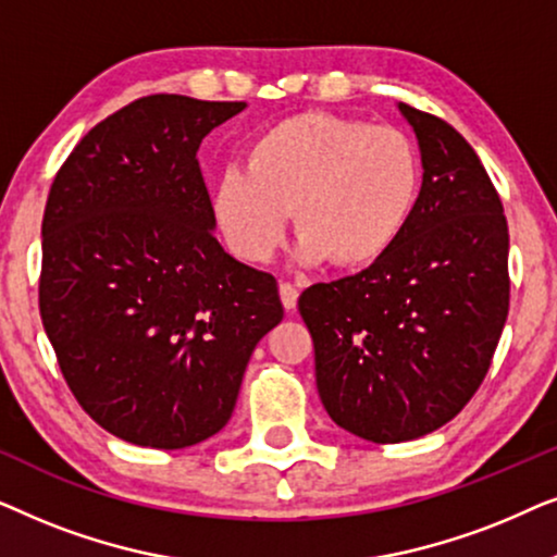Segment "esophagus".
<instances>
[{
    "label": "esophagus",
    "mask_w": 557,
    "mask_h": 557,
    "mask_svg": "<svg viewBox=\"0 0 557 557\" xmlns=\"http://www.w3.org/2000/svg\"><path fill=\"white\" fill-rule=\"evenodd\" d=\"M278 294H281V304H284V309L286 311H294L296 309V301H299V286L288 284V281H281Z\"/></svg>",
    "instance_id": "34e87169"
}]
</instances>
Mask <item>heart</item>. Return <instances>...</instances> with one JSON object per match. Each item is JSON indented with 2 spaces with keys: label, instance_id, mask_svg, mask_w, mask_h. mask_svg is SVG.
Instances as JSON below:
<instances>
[{
  "label": "heart",
  "instance_id": "heart-1",
  "mask_svg": "<svg viewBox=\"0 0 557 557\" xmlns=\"http://www.w3.org/2000/svg\"><path fill=\"white\" fill-rule=\"evenodd\" d=\"M421 189V154L398 128L304 111L263 128L243 166L220 172L210 215L235 256L265 263L294 212L304 263L330 258L334 269L360 271L398 246Z\"/></svg>",
  "mask_w": 557,
  "mask_h": 557
}]
</instances>
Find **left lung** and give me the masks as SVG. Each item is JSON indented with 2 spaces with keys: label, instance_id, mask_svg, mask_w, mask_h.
<instances>
[{
  "label": "left lung",
  "instance_id": "obj_1",
  "mask_svg": "<svg viewBox=\"0 0 557 557\" xmlns=\"http://www.w3.org/2000/svg\"><path fill=\"white\" fill-rule=\"evenodd\" d=\"M398 111L423 164L413 223L383 261L299 296L324 410L372 444L421 438L459 416L509 309V233L490 174L451 124Z\"/></svg>",
  "mask_w": 557,
  "mask_h": 557
}]
</instances>
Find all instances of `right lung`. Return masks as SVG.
Instances as JSON below:
<instances>
[{"instance_id": "obj_1", "label": "right lung", "mask_w": 557, "mask_h": 557, "mask_svg": "<svg viewBox=\"0 0 557 557\" xmlns=\"http://www.w3.org/2000/svg\"><path fill=\"white\" fill-rule=\"evenodd\" d=\"M240 101L147 96L83 136L42 218L40 314L81 408L128 444L187 448L231 421L281 319L276 278L215 238L197 149Z\"/></svg>"}]
</instances>
